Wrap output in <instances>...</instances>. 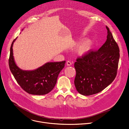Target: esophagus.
I'll return each instance as SVG.
<instances>
[{
    "instance_id": "1",
    "label": "esophagus",
    "mask_w": 129,
    "mask_h": 129,
    "mask_svg": "<svg viewBox=\"0 0 129 129\" xmlns=\"http://www.w3.org/2000/svg\"><path fill=\"white\" fill-rule=\"evenodd\" d=\"M66 65H67V66H71V65H72V62H71V61H68L66 62Z\"/></svg>"
}]
</instances>
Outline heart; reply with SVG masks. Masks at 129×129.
<instances>
[{
    "instance_id": "obj_1",
    "label": "heart",
    "mask_w": 129,
    "mask_h": 129,
    "mask_svg": "<svg viewBox=\"0 0 129 129\" xmlns=\"http://www.w3.org/2000/svg\"><path fill=\"white\" fill-rule=\"evenodd\" d=\"M92 42L91 39H87L82 42L76 48L77 54L81 56L87 54L91 49Z\"/></svg>"
}]
</instances>
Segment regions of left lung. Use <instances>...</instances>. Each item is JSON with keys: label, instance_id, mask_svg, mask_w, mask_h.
<instances>
[{"label": "left lung", "instance_id": "1", "mask_svg": "<svg viewBox=\"0 0 129 129\" xmlns=\"http://www.w3.org/2000/svg\"><path fill=\"white\" fill-rule=\"evenodd\" d=\"M107 39L99 49L90 51L77 59L74 83L77 90L84 96L98 93L115 79L119 60V49L109 28Z\"/></svg>", "mask_w": 129, "mask_h": 129}]
</instances>
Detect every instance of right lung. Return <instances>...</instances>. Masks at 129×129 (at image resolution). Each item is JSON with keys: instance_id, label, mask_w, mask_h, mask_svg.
Here are the masks:
<instances>
[{"instance_id": "obj_1", "label": "right lung", "mask_w": 129, "mask_h": 129, "mask_svg": "<svg viewBox=\"0 0 129 129\" xmlns=\"http://www.w3.org/2000/svg\"><path fill=\"white\" fill-rule=\"evenodd\" d=\"M17 38L13 41L10 48L9 64L12 74L20 87L30 94H47L55 86L58 74L66 62H47L36 69L22 70L16 65L13 56V46Z\"/></svg>"}]
</instances>
